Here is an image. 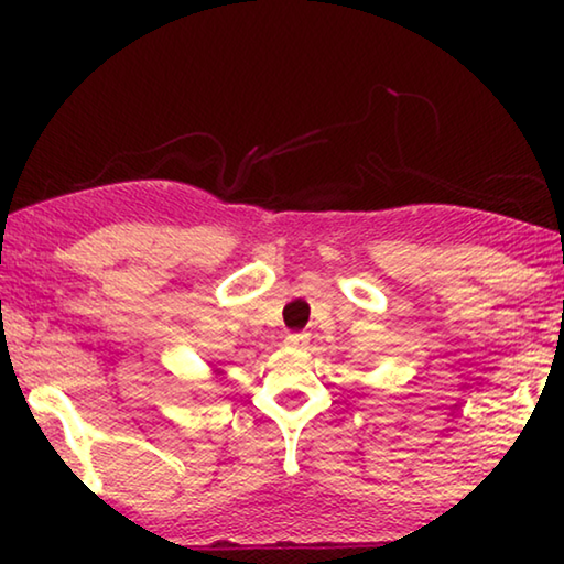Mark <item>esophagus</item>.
<instances>
[{
    "label": "esophagus",
    "instance_id": "obj_1",
    "mask_svg": "<svg viewBox=\"0 0 564 564\" xmlns=\"http://www.w3.org/2000/svg\"><path fill=\"white\" fill-rule=\"evenodd\" d=\"M285 346L305 348L308 346V333H289V336H285Z\"/></svg>",
    "mask_w": 564,
    "mask_h": 564
}]
</instances>
